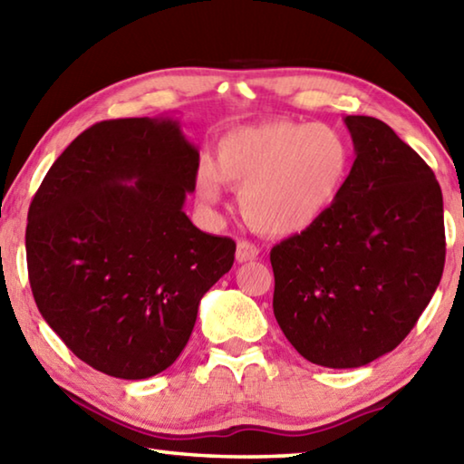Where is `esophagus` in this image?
Instances as JSON below:
<instances>
[{
	"instance_id": "1",
	"label": "esophagus",
	"mask_w": 464,
	"mask_h": 464,
	"mask_svg": "<svg viewBox=\"0 0 464 464\" xmlns=\"http://www.w3.org/2000/svg\"><path fill=\"white\" fill-rule=\"evenodd\" d=\"M260 256V247L256 246V243L241 239L237 243V251H235V257H237V262H251L256 260V257Z\"/></svg>"
}]
</instances>
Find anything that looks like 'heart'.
Segmentation results:
<instances>
[{"label":"heart","instance_id":"b5f03b06","mask_svg":"<svg viewBox=\"0 0 464 464\" xmlns=\"http://www.w3.org/2000/svg\"><path fill=\"white\" fill-rule=\"evenodd\" d=\"M217 163L200 161L198 198L213 207L223 182L239 188L241 213L256 231L288 237L309 231L340 200L352 171V149L325 124L266 121L227 130Z\"/></svg>","mask_w":464,"mask_h":464}]
</instances>
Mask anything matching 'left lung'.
Here are the masks:
<instances>
[{
	"label": "left lung",
	"mask_w": 464,
	"mask_h": 464,
	"mask_svg": "<svg viewBox=\"0 0 464 464\" xmlns=\"http://www.w3.org/2000/svg\"><path fill=\"white\" fill-rule=\"evenodd\" d=\"M356 160L340 200L270 251L274 315L309 362L358 368L401 343L442 278L434 171L389 124L345 116Z\"/></svg>",
	"instance_id": "8db88e82"
}]
</instances>
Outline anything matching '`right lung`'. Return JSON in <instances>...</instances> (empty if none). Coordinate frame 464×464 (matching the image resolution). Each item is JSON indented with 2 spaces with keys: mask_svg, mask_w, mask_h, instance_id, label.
<instances>
[{
  "mask_svg": "<svg viewBox=\"0 0 464 464\" xmlns=\"http://www.w3.org/2000/svg\"><path fill=\"white\" fill-rule=\"evenodd\" d=\"M198 161L176 121H104L57 157L30 202L36 307L100 372L139 381L174 364L200 298L231 270L235 241L182 210Z\"/></svg>",
  "mask_w": 464,
  "mask_h": 464,
  "instance_id": "add662e5",
  "label": "right lung"
}]
</instances>
